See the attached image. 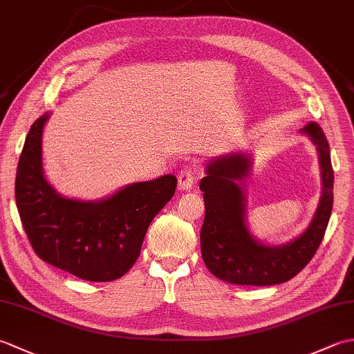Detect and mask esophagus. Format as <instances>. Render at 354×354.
Here are the masks:
<instances>
[{"instance_id": "34e87169", "label": "esophagus", "mask_w": 354, "mask_h": 354, "mask_svg": "<svg viewBox=\"0 0 354 354\" xmlns=\"http://www.w3.org/2000/svg\"><path fill=\"white\" fill-rule=\"evenodd\" d=\"M199 175V170L196 167V164H187L185 167L179 171V176H178V189L179 190H190L193 184L196 183Z\"/></svg>"}]
</instances>
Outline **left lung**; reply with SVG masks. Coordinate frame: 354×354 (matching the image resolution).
<instances>
[{
	"instance_id": "obj_1",
	"label": "left lung",
	"mask_w": 354,
	"mask_h": 354,
	"mask_svg": "<svg viewBox=\"0 0 354 354\" xmlns=\"http://www.w3.org/2000/svg\"><path fill=\"white\" fill-rule=\"evenodd\" d=\"M299 132L317 146L322 194L309 227L297 239L283 245H265L246 225V198L239 183L250 175L252 158L232 152L217 156L205 167L201 179L205 219L201 230V252L209 272L221 280L243 286H272L295 277L312 260L326 234L333 207V167L330 147L318 123Z\"/></svg>"
}]
</instances>
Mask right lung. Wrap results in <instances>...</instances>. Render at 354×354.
Wrapping results in <instances>:
<instances>
[{"instance_id": "obj_1", "label": "right lung", "mask_w": 354, "mask_h": 354, "mask_svg": "<svg viewBox=\"0 0 354 354\" xmlns=\"http://www.w3.org/2000/svg\"><path fill=\"white\" fill-rule=\"evenodd\" d=\"M50 114L30 127L18 162L15 198L37 257L86 281H112L137 261L150 222L173 198L176 176L133 183L100 201L59 194L42 169V132Z\"/></svg>"}]
</instances>
